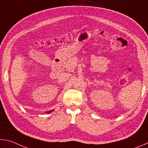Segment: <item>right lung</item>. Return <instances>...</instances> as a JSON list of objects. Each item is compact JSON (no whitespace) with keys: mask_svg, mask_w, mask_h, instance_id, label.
<instances>
[{"mask_svg":"<svg viewBox=\"0 0 148 148\" xmlns=\"http://www.w3.org/2000/svg\"><path fill=\"white\" fill-rule=\"evenodd\" d=\"M52 111H53V110H50V111H49V112H46V113H47V114H48V113H50V112H51Z\"/></svg>","mask_w":148,"mask_h":148,"instance_id":"obj_1","label":"right lung"}]
</instances>
